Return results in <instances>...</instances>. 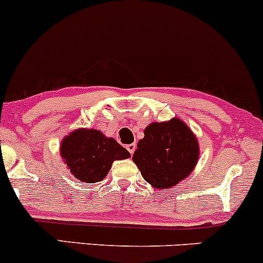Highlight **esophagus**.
<instances>
[{"label": "esophagus", "mask_w": 263, "mask_h": 263, "mask_svg": "<svg viewBox=\"0 0 263 263\" xmlns=\"http://www.w3.org/2000/svg\"><path fill=\"white\" fill-rule=\"evenodd\" d=\"M126 148H127V151H128L129 153H131V155H134V152H135V149H136V143L127 144V146H126Z\"/></svg>", "instance_id": "34e87169"}]
</instances>
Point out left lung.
Wrapping results in <instances>:
<instances>
[{
    "mask_svg": "<svg viewBox=\"0 0 263 263\" xmlns=\"http://www.w3.org/2000/svg\"><path fill=\"white\" fill-rule=\"evenodd\" d=\"M132 161L156 189H170L194 171L200 151L194 132L178 117L144 128Z\"/></svg>",
    "mask_w": 263,
    "mask_h": 263,
    "instance_id": "left-lung-1",
    "label": "left lung"
}]
</instances>
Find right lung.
Returning a JSON list of instances; mask_svg holds the SVG:
<instances>
[{
    "mask_svg": "<svg viewBox=\"0 0 263 263\" xmlns=\"http://www.w3.org/2000/svg\"><path fill=\"white\" fill-rule=\"evenodd\" d=\"M60 156L70 173L84 183L101 182L114 161L131 157L112 137L93 128H77L63 138Z\"/></svg>",
    "mask_w": 263,
    "mask_h": 263,
    "instance_id": "right-lung-1",
    "label": "right lung"
}]
</instances>
